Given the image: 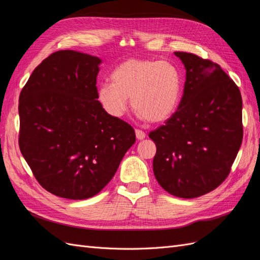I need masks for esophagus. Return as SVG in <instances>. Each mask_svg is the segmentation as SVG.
Wrapping results in <instances>:
<instances>
[{
  "label": "esophagus",
  "mask_w": 260,
  "mask_h": 260,
  "mask_svg": "<svg viewBox=\"0 0 260 260\" xmlns=\"http://www.w3.org/2000/svg\"><path fill=\"white\" fill-rule=\"evenodd\" d=\"M136 137H137V139H138V140H143V139H145L146 135H145V132H144V131L137 129V130H136Z\"/></svg>",
  "instance_id": "1"
}]
</instances>
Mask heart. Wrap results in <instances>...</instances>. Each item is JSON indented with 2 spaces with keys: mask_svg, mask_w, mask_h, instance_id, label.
Wrapping results in <instances>:
<instances>
[{
  "mask_svg": "<svg viewBox=\"0 0 260 260\" xmlns=\"http://www.w3.org/2000/svg\"><path fill=\"white\" fill-rule=\"evenodd\" d=\"M111 79L99 85L98 95L113 117L124 115L130 98L137 115L155 123L167 120L179 104L181 77L168 61L129 58L114 69Z\"/></svg>",
  "mask_w": 260,
  "mask_h": 260,
  "instance_id": "b5f03b06",
  "label": "heart"
}]
</instances>
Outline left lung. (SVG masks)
<instances>
[{
    "mask_svg": "<svg viewBox=\"0 0 260 260\" xmlns=\"http://www.w3.org/2000/svg\"><path fill=\"white\" fill-rule=\"evenodd\" d=\"M186 70L178 111L148 133L156 144L153 170L169 194L195 199L229 176L243 139L242 96L216 62L175 52Z\"/></svg>",
    "mask_w": 260,
    "mask_h": 260,
    "instance_id": "8db88e82",
    "label": "left lung"
}]
</instances>
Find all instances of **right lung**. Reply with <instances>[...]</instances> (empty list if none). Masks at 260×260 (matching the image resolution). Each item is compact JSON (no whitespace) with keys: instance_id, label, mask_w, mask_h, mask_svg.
Returning <instances> with one entry per match:
<instances>
[{"instance_id":"1","label":"right lung","mask_w":260,"mask_h":260,"mask_svg":"<svg viewBox=\"0 0 260 260\" xmlns=\"http://www.w3.org/2000/svg\"><path fill=\"white\" fill-rule=\"evenodd\" d=\"M101 59L72 50L36 67L19 95V148L40 185L68 200L96 195L136 142L98 101Z\"/></svg>"}]
</instances>
